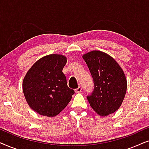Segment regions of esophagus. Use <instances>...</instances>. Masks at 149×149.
I'll use <instances>...</instances> for the list:
<instances>
[{"instance_id": "34e87169", "label": "esophagus", "mask_w": 149, "mask_h": 149, "mask_svg": "<svg viewBox=\"0 0 149 149\" xmlns=\"http://www.w3.org/2000/svg\"><path fill=\"white\" fill-rule=\"evenodd\" d=\"M81 90H82V87H80L79 86L78 88H77V89H75V92L76 93H80L81 91Z\"/></svg>"}]
</instances>
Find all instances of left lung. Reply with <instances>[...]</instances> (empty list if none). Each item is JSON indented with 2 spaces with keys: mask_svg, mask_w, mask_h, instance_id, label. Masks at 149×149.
<instances>
[{
  "mask_svg": "<svg viewBox=\"0 0 149 149\" xmlns=\"http://www.w3.org/2000/svg\"><path fill=\"white\" fill-rule=\"evenodd\" d=\"M83 58L94 85L92 93L87 95L89 104L100 115L115 113L121 107L127 90L123 70L112 57L99 51L87 53Z\"/></svg>",
  "mask_w": 149,
  "mask_h": 149,
  "instance_id": "obj_1",
  "label": "left lung"
}]
</instances>
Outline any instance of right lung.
<instances>
[{"mask_svg": "<svg viewBox=\"0 0 149 149\" xmlns=\"http://www.w3.org/2000/svg\"><path fill=\"white\" fill-rule=\"evenodd\" d=\"M62 55L52 54L34 63L23 81L24 96L29 107L40 115L54 117L68 105L74 93L62 72L66 64Z\"/></svg>", "mask_w": 149, "mask_h": 149, "instance_id": "1", "label": "right lung"}]
</instances>
